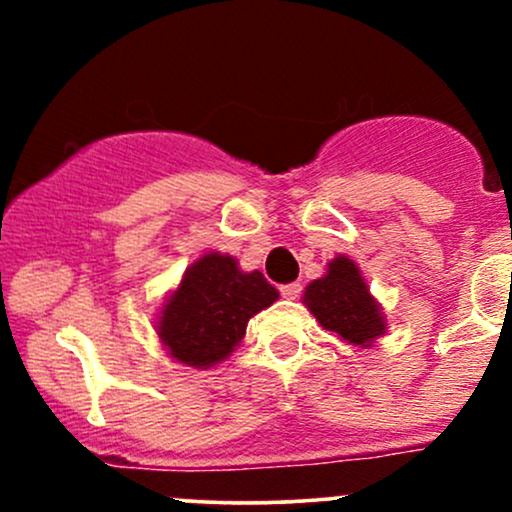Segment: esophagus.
Listing matches in <instances>:
<instances>
[{"label": "esophagus", "instance_id": "34e87169", "mask_svg": "<svg viewBox=\"0 0 512 512\" xmlns=\"http://www.w3.org/2000/svg\"><path fill=\"white\" fill-rule=\"evenodd\" d=\"M301 291H303V286L298 284V281H293V284H284V286H281V296H284L286 301H296V298L301 296Z\"/></svg>", "mask_w": 512, "mask_h": 512}]
</instances>
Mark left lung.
Here are the masks:
<instances>
[{"mask_svg":"<svg viewBox=\"0 0 512 512\" xmlns=\"http://www.w3.org/2000/svg\"><path fill=\"white\" fill-rule=\"evenodd\" d=\"M315 320L354 346H370L385 332L380 305L370 296L354 260L339 255L327 264V274L315 279L303 293Z\"/></svg>","mask_w":512,"mask_h":512,"instance_id":"left-lung-1","label":"left lung"}]
</instances>
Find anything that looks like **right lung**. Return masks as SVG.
<instances>
[{"label":"right lung","mask_w":512,"mask_h":512,"mask_svg":"<svg viewBox=\"0 0 512 512\" xmlns=\"http://www.w3.org/2000/svg\"><path fill=\"white\" fill-rule=\"evenodd\" d=\"M279 291L262 272H240L231 255L207 252L185 269L158 317V337L175 361L211 368L245 337L252 315L269 308Z\"/></svg>","instance_id":"right-lung-1"}]
</instances>
